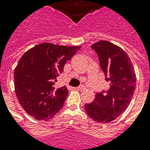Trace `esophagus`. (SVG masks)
Here are the masks:
<instances>
[{"mask_svg":"<svg viewBox=\"0 0 150 150\" xmlns=\"http://www.w3.org/2000/svg\"><path fill=\"white\" fill-rule=\"evenodd\" d=\"M77 89H79V90H85V89H86V86H83V85H81V86H79V87H77Z\"/></svg>","mask_w":150,"mask_h":150,"instance_id":"1","label":"esophagus"}]
</instances>
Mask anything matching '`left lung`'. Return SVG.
<instances>
[{
    "mask_svg": "<svg viewBox=\"0 0 150 150\" xmlns=\"http://www.w3.org/2000/svg\"><path fill=\"white\" fill-rule=\"evenodd\" d=\"M98 56L100 66L109 87L96 94L85 110L96 122L107 123L123 113L132 98L136 78L128 54L121 47L100 40L91 46Z\"/></svg>",
    "mask_w": 150,
    "mask_h": 150,
    "instance_id": "obj_1",
    "label": "left lung"
}]
</instances>
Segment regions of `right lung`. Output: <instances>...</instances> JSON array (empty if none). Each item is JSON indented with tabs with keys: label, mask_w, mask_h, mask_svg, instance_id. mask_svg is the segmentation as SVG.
Instances as JSON below:
<instances>
[{
	"label": "right lung",
	"mask_w": 150,
	"mask_h": 150,
	"mask_svg": "<svg viewBox=\"0 0 150 150\" xmlns=\"http://www.w3.org/2000/svg\"><path fill=\"white\" fill-rule=\"evenodd\" d=\"M81 47L43 43L25 53L14 71L15 93L22 108L34 118L47 121L62 108L68 94L54 86L64 66Z\"/></svg>",
	"instance_id": "obj_1"
}]
</instances>
